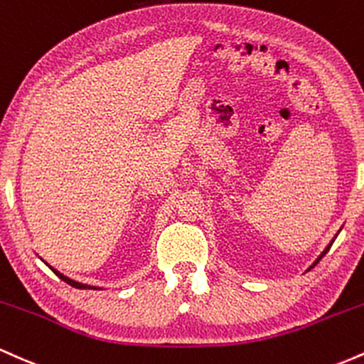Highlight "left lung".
I'll return each instance as SVG.
<instances>
[{
  "label": "left lung",
  "mask_w": 364,
  "mask_h": 364,
  "mask_svg": "<svg viewBox=\"0 0 364 364\" xmlns=\"http://www.w3.org/2000/svg\"><path fill=\"white\" fill-rule=\"evenodd\" d=\"M338 232H341V230H338ZM338 232H337V234H336V237L338 235ZM336 237H333V239H332V240H330V244H328V246H326V247L323 249V251H321V255H320V256H318V258H316V259H314V263H313V264H311V267H309V268H313V267H314V264H316V263H318V261H320V259H321V258H323V256L326 255V252H328V249H330V247H332V244H333V240H336ZM309 268H308V270H309Z\"/></svg>",
  "instance_id": "1"
}]
</instances>
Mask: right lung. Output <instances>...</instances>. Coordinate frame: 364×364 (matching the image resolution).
Listing matches in <instances>:
<instances>
[{"label":"right lung","mask_w":364,"mask_h":364,"mask_svg":"<svg viewBox=\"0 0 364 364\" xmlns=\"http://www.w3.org/2000/svg\"><path fill=\"white\" fill-rule=\"evenodd\" d=\"M48 264V263H46ZM48 267H50V264H48ZM53 272L56 273V275L60 277L61 280L63 282H67L68 285H72V287H75V289H82V291H101V289L103 287H96V285H89V284H82V282H77V280H73V279H68L67 275H63V273H60L58 270H55V268L53 267H50Z\"/></svg>","instance_id":"1"}]
</instances>
